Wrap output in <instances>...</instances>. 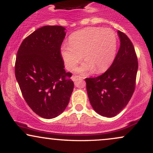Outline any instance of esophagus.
Here are the masks:
<instances>
[{
	"label": "esophagus",
	"mask_w": 153,
	"mask_h": 153,
	"mask_svg": "<svg viewBox=\"0 0 153 153\" xmlns=\"http://www.w3.org/2000/svg\"><path fill=\"white\" fill-rule=\"evenodd\" d=\"M72 80H73V81H76V80H82V78L80 76H78V75H73V76H72Z\"/></svg>",
	"instance_id": "esophagus-1"
}]
</instances>
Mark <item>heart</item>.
Returning <instances> with one entry per match:
<instances>
[{
  "label": "heart",
  "mask_w": 153,
  "mask_h": 153,
  "mask_svg": "<svg viewBox=\"0 0 153 153\" xmlns=\"http://www.w3.org/2000/svg\"><path fill=\"white\" fill-rule=\"evenodd\" d=\"M117 50L114 31L101 27H88L75 31L69 37V45L61 47L65 65L73 71L82 58L85 60L76 71L87 74L94 70L97 73L106 71L113 63Z\"/></svg>",
  "instance_id": "obj_1"
}]
</instances>
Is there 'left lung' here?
<instances>
[{"instance_id":"obj_1","label":"left lung","mask_w":153,"mask_h":153,"mask_svg":"<svg viewBox=\"0 0 153 153\" xmlns=\"http://www.w3.org/2000/svg\"><path fill=\"white\" fill-rule=\"evenodd\" d=\"M120 47L110 68L96 78H85L89 101L94 109L106 117L117 116L125 108L135 89L137 57L131 40L118 31Z\"/></svg>"}]
</instances>
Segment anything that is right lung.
Masks as SVG:
<instances>
[{
    "mask_svg": "<svg viewBox=\"0 0 153 153\" xmlns=\"http://www.w3.org/2000/svg\"><path fill=\"white\" fill-rule=\"evenodd\" d=\"M63 26H45L24 39L15 63V75L26 102L45 119L62 113L74 83L66 73L60 48L65 36Z\"/></svg>",
    "mask_w": 153,
    "mask_h": 153,
    "instance_id": "obj_1",
    "label": "right lung"
}]
</instances>
